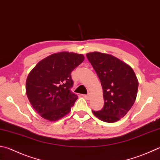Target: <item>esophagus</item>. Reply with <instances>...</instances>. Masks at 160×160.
I'll use <instances>...</instances> for the list:
<instances>
[{
    "mask_svg": "<svg viewBox=\"0 0 160 160\" xmlns=\"http://www.w3.org/2000/svg\"><path fill=\"white\" fill-rule=\"evenodd\" d=\"M83 96V97L85 98V99H87V100H88L89 98V94H85V95H82Z\"/></svg>",
    "mask_w": 160,
    "mask_h": 160,
    "instance_id": "esophagus-1",
    "label": "esophagus"
}]
</instances>
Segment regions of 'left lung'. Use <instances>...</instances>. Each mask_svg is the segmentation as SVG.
I'll list each match as a JSON object with an SVG mask.
<instances>
[{"mask_svg":"<svg viewBox=\"0 0 160 160\" xmlns=\"http://www.w3.org/2000/svg\"><path fill=\"white\" fill-rule=\"evenodd\" d=\"M87 57L97 72L103 88V108L94 115L106 122H115L132 108L137 95L138 82L133 69L118 58L94 52Z\"/></svg>","mask_w":160,"mask_h":160,"instance_id":"left-lung-1","label":"left lung"}]
</instances>
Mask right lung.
<instances>
[{
    "label": "right lung",
    "instance_id": "1",
    "mask_svg": "<svg viewBox=\"0 0 160 160\" xmlns=\"http://www.w3.org/2000/svg\"><path fill=\"white\" fill-rule=\"evenodd\" d=\"M82 54L62 52L40 61L28 74L26 91L35 110L45 120L57 121L69 113L78 96L71 92V72Z\"/></svg>",
    "mask_w": 160,
    "mask_h": 160
}]
</instances>
